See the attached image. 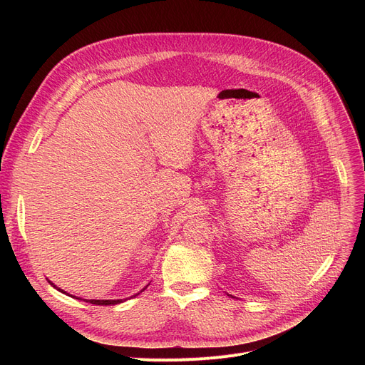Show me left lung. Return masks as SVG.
Returning a JSON list of instances; mask_svg holds the SVG:
<instances>
[{"label":"left lung","mask_w":365,"mask_h":365,"mask_svg":"<svg viewBox=\"0 0 365 365\" xmlns=\"http://www.w3.org/2000/svg\"><path fill=\"white\" fill-rule=\"evenodd\" d=\"M227 296H229V294H227Z\"/></svg>","instance_id":"obj_1"}]
</instances>
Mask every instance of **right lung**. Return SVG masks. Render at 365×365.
<instances>
[{"instance_id": "add662e5", "label": "right lung", "mask_w": 365, "mask_h": 365, "mask_svg": "<svg viewBox=\"0 0 365 365\" xmlns=\"http://www.w3.org/2000/svg\"><path fill=\"white\" fill-rule=\"evenodd\" d=\"M48 282H50V284H51V285L54 287V289H56V290H59L61 293H63V294H68V296H71V297H75V299H78V300L90 302L91 304H101V306H108V304H109V306H110V304H118V303H123V302H125V300H127V299H117V300H96V299H90V300H87V299H81V297H76V296H72V294L66 293L65 290L59 289V287H56V285H54V284H53L51 281H48ZM148 285H149V284H148ZM148 285H146V287H148ZM146 287H145V289H142V290H140L139 293H136V294H134V296H131V297H136V296H139V294H140L142 292H145V290H146ZM131 297H130V299H131Z\"/></svg>"}]
</instances>
